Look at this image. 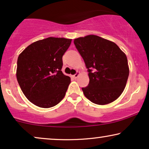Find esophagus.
Here are the masks:
<instances>
[{
	"instance_id": "esophagus-1",
	"label": "esophagus",
	"mask_w": 149,
	"mask_h": 149,
	"mask_svg": "<svg viewBox=\"0 0 149 149\" xmlns=\"http://www.w3.org/2000/svg\"><path fill=\"white\" fill-rule=\"evenodd\" d=\"M79 74H80V73H79V72H77V73H76V74H75L74 75V76H73V77H74V78H75V79H77V77H78L79 76Z\"/></svg>"
}]
</instances>
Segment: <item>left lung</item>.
<instances>
[{
  "mask_svg": "<svg viewBox=\"0 0 149 149\" xmlns=\"http://www.w3.org/2000/svg\"><path fill=\"white\" fill-rule=\"evenodd\" d=\"M74 43L88 69L89 85L82 88L85 96L98 105L116 100L129 76L125 53L114 42L93 34L75 38Z\"/></svg>",
  "mask_w": 149,
  "mask_h": 149,
  "instance_id": "obj_1",
  "label": "left lung"
}]
</instances>
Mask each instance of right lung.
<instances>
[{"label":"right lung","mask_w":149,"mask_h":149,"mask_svg":"<svg viewBox=\"0 0 149 149\" xmlns=\"http://www.w3.org/2000/svg\"><path fill=\"white\" fill-rule=\"evenodd\" d=\"M72 39L48 37L28 45L17 58L16 77L28 100L48 109L64 98L70 77L62 71V56Z\"/></svg>","instance_id":"1"}]
</instances>
